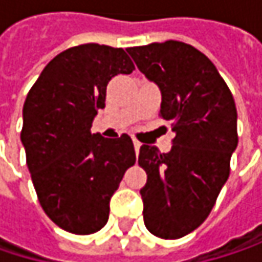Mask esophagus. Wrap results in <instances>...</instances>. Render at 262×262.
<instances>
[{
    "instance_id": "obj_1",
    "label": "esophagus",
    "mask_w": 262,
    "mask_h": 262,
    "mask_svg": "<svg viewBox=\"0 0 262 262\" xmlns=\"http://www.w3.org/2000/svg\"><path fill=\"white\" fill-rule=\"evenodd\" d=\"M133 145H135V151H136V155L139 153V148H141V142L138 141V139H133Z\"/></svg>"
}]
</instances>
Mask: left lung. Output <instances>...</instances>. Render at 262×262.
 <instances>
[{
	"mask_svg": "<svg viewBox=\"0 0 262 262\" xmlns=\"http://www.w3.org/2000/svg\"><path fill=\"white\" fill-rule=\"evenodd\" d=\"M127 53L161 89L159 114L176 133L168 153L139 148L147 173L139 191L144 223L153 235L176 239L206 220L229 178L238 145L235 101L214 63L188 43L167 40Z\"/></svg>",
	"mask_w": 262,
	"mask_h": 262,
	"instance_id": "left-lung-1",
	"label": "left lung"
}]
</instances>
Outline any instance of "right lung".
<instances>
[{"mask_svg": "<svg viewBox=\"0 0 262 262\" xmlns=\"http://www.w3.org/2000/svg\"><path fill=\"white\" fill-rule=\"evenodd\" d=\"M133 70L123 48L84 43L57 54L27 94V167L42 209L71 234H94L107 223L111 197L136 161L129 135L91 133L109 80Z\"/></svg>", "mask_w": 262, "mask_h": 262, "instance_id": "add662e5", "label": "right lung"}]
</instances>
